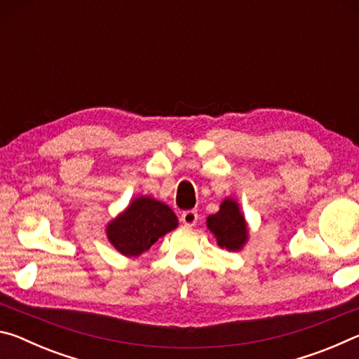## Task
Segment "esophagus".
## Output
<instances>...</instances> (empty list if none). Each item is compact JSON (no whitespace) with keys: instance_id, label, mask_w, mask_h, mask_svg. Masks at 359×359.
<instances>
[{"instance_id":"1","label":"esophagus","mask_w":359,"mask_h":359,"mask_svg":"<svg viewBox=\"0 0 359 359\" xmlns=\"http://www.w3.org/2000/svg\"><path fill=\"white\" fill-rule=\"evenodd\" d=\"M180 222L185 224V226H194L198 222V212L196 210H185L184 214L180 215Z\"/></svg>"}]
</instances>
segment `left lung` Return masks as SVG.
<instances>
[{"label": "left lung", "instance_id": "8db88e82", "mask_svg": "<svg viewBox=\"0 0 359 359\" xmlns=\"http://www.w3.org/2000/svg\"><path fill=\"white\" fill-rule=\"evenodd\" d=\"M205 224L215 236L217 244L229 252H239L248 241V226L242 215L239 203L233 198H224L217 214H212Z\"/></svg>", "mask_w": 359, "mask_h": 359}]
</instances>
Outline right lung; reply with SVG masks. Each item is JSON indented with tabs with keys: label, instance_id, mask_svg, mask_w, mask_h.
Masks as SVG:
<instances>
[{
	"label": "right lung",
	"instance_id": "1",
	"mask_svg": "<svg viewBox=\"0 0 359 359\" xmlns=\"http://www.w3.org/2000/svg\"><path fill=\"white\" fill-rule=\"evenodd\" d=\"M177 226V217L168 204L150 196H139L107 223L106 234L118 253L136 258Z\"/></svg>",
	"mask_w": 359,
	"mask_h": 359
}]
</instances>
